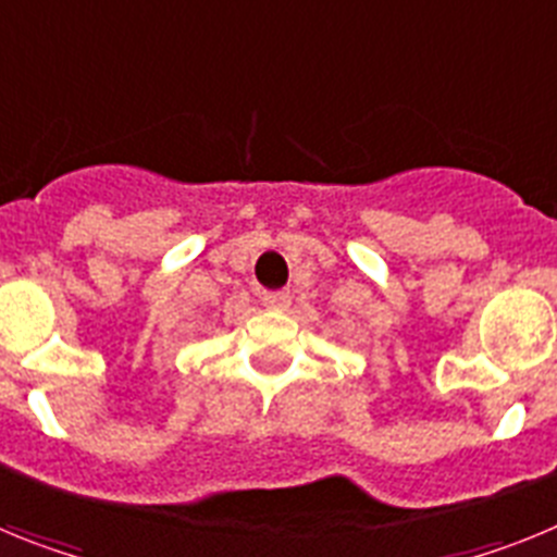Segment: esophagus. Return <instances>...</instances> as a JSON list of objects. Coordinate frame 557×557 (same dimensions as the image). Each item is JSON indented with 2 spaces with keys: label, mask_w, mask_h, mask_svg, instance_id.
Instances as JSON below:
<instances>
[{
  "label": "esophagus",
  "mask_w": 557,
  "mask_h": 557,
  "mask_svg": "<svg viewBox=\"0 0 557 557\" xmlns=\"http://www.w3.org/2000/svg\"><path fill=\"white\" fill-rule=\"evenodd\" d=\"M262 304L268 309H287L289 307V293H287V289H275V293H262Z\"/></svg>",
  "instance_id": "1"
}]
</instances>
